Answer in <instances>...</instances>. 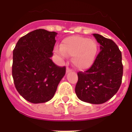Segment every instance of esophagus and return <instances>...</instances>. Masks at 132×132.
<instances>
[{"label":"esophagus","mask_w":132,"mask_h":132,"mask_svg":"<svg viewBox=\"0 0 132 132\" xmlns=\"http://www.w3.org/2000/svg\"><path fill=\"white\" fill-rule=\"evenodd\" d=\"M72 71H73V70H72L71 69L69 68V67H67V69H66V72H67V73H69V72H71Z\"/></svg>","instance_id":"obj_1"}]
</instances>
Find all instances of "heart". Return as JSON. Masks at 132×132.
Instances as JSON below:
<instances>
[{"instance_id": "heart-1", "label": "heart", "mask_w": 132, "mask_h": 132, "mask_svg": "<svg viewBox=\"0 0 132 132\" xmlns=\"http://www.w3.org/2000/svg\"><path fill=\"white\" fill-rule=\"evenodd\" d=\"M55 52L63 57L73 56L72 62L78 69L89 68L94 62L98 52L96 42L80 36H72L63 39L61 47Z\"/></svg>"}]
</instances>
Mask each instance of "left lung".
<instances>
[{
  "label": "left lung",
  "instance_id": "left-lung-1",
  "mask_svg": "<svg viewBox=\"0 0 132 132\" xmlns=\"http://www.w3.org/2000/svg\"><path fill=\"white\" fill-rule=\"evenodd\" d=\"M93 36L101 44V52L87 71L78 72L75 93L80 101L100 104L111 98L120 87L123 65L122 53L112 39L97 34Z\"/></svg>",
  "mask_w": 132,
  "mask_h": 132
}]
</instances>
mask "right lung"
Instances as JSON below:
<instances>
[{
	"mask_svg": "<svg viewBox=\"0 0 132 132\" xmlns=\"http://www.w3.org/2000/svg\"><path fill=\"white\" fill-rule=\"evenodd\" d=\"M57 33L39 29L20 38L13 50L12 77L17 91L28 102L43 103L54 96L66 72L50 59Z\"/></svg>",
	"mask_w": 132,
	"mask_h": 132,
	"instance_id": "obj_1",
	"label": "right lung"
}]
</instances>
